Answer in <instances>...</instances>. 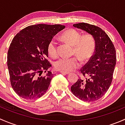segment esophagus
<instances>
[{"label": "esophagus", "instance_id": "esophagus-1", "mask_svg": "<svg viewBox=\"0 0 125 125\" xmlns=\"http://www.w3.org/2000/svg\"><path fill=\"white\" fill-rule=\"evenodd\" d=\"M60 73H61L62 74H70V72L63 71H60Z\"/></svg>", "mask_w": 125, "mask_h": 125}]
</instances>
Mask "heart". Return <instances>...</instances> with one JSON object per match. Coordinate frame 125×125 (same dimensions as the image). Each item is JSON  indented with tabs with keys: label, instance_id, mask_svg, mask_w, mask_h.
Masks as SVG:
<instances>
[{
	"label": "heart",
	"instance_id": "b5f03b06",
	"mask_svg": "<svg viewBox=\"0 0 125 125\" xmlns=\"http://www.w3.org/2000/svg\"><path fill=\"white\" fill-rule=\"evenodd\" d=\"M62 38L73 46V53L76 54L83 63L88 62L95 50V40L91 34H82L78 30L71 28L66 30L61 36ZM49 55L52 58L58 56L57 42L54 39H51L47 45ZM79 60L77 57L70 58H60L55 62V69L63 71H70L79 67Z\"/></svg>",
	"mask_w": 125,
	"mask_h": 125
}]
</instances>
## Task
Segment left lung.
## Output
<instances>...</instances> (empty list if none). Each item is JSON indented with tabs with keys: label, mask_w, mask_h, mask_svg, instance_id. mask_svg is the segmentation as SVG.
<instances>
[{
	"label": "left lung",
	"mask_w": 125,
	"mask_h": 125,
	"mask_svg": "<svg viewBox=\"0 0 125 125\" xmlns=\"http://www.w3.org/2000/svg\"><path fill=\"white\" fill-rule=\"evenodd\" d=\"M73 26L91 34L96 45L94 54L80 70L85 79H78L71 90L83 101H95L106 94L111 84L116 64L115 48L109 36L100 28L87 23Z\"/></svg>",
	"instance_id": "obj_1"
}]
</instances>
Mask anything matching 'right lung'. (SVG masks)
<instances>
[{"instance_id":"add662e5","label":"right lung","mask_w":125,"mask_h":125,"mask_svg":"<svg viewBox=\"0 0 125 125\" xmlns=\"http://www.w3.org/2000/svg\"><path fill=\"white\" fill-rule=\"evenodd\" d=\"M62 25H30L15 36L8 51L7 65L11 85L19 96L26 100L41 97L48 89L53 74L48 60L47 45L57 32L64 29Z\"/></svg>"}]
</instances>
